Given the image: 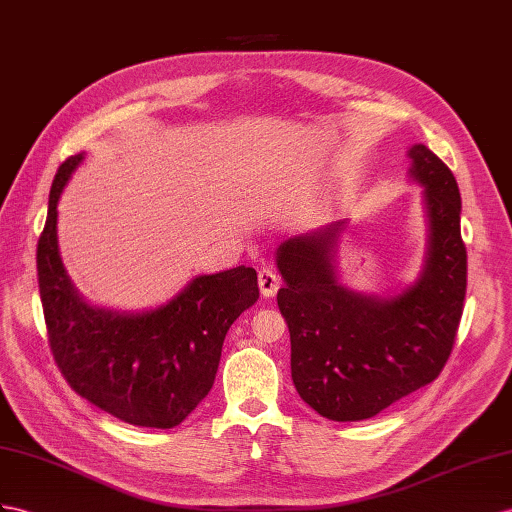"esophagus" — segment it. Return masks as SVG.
<instances>
[{
    "label": "esophagus",
    "mask_w": 512,
    "mask_h": 512,
    "mask_svg": "<svg viewBox=\"0 0 512 512\" xmlns=\"http://www.w3.org/2000/svg\"><path fill=\"white\" fill-rule=\"evenodd\" d=\"M257 279H259V290H261V294H264V298H272L281 287V277L272 268L259 270Z\"/></svg>",
    "instance_id": "esophagus-1"
}]
</instances>
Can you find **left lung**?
I'll return each mask as SVG.
<instances>
[{"mask_svg": "<svg viewBox=\"0 0 512 512\" xmlns=\"http://www.w3.org/2000/svg\"><path fill=\"white\" fill-rule=\"evenodd\" d=\"M422 186L428 248L419 277L393 296H368L337 279V220L281 242L277 294L290 329L292 381L313 411L361 422L435 381L448 361L467 287L461 192L452 170L424 144L409 149Z\"/></svg>", "mask_w": 512, "mask_h": 512, "instance_id": "8db88e82", "label": "left lung"}]
</instances>
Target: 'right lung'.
Instances as JSON below:
<instances>
[{"label":"right lung","mask_w":512,"mask_h":512,"mask_svg":"<svg viewBox=\"0 0 512 512\" xmlns=\"http://www.w3.org/2000/svg\"><path fill=\"white\" fill-rule=\"evenodd\" d=\"M82 160L77 153L58 168L36 248L51 352L64 381L101 411L134 426L173 428L212 389L229 326L259 298L257 272L201 274L166 305L140 313L88 305L58 248V201Z\"/></svg>","instance_id":"1"}]
</instances>
